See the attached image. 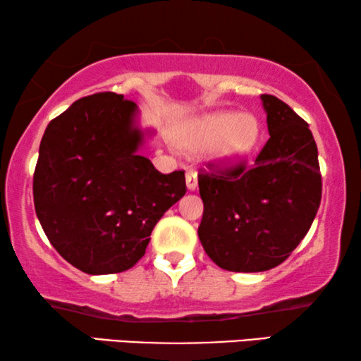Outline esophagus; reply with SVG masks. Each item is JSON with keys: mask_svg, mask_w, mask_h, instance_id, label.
<instances>
[{"mask_svg": "<svg viewBox=\"0 0 361 361\" xmlns=\"http://www.w3.org/2000/svg\"><path fill=\"white\" fill-rule=\"evenodd\" d=\"M185 182H187V189L190 192L197 189L199 185V176H197V171H189L185 174Z\"/></svg>", "mask_w": 361, "mask_h": 361, "instance_id": "34e87169", "label": "esophagus"}]
</instances>
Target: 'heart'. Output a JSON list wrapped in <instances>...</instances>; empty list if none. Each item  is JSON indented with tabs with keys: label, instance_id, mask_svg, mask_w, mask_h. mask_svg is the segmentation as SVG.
<instances>
[{
	"label": "heart",
	"instance_id": "1",
	"mask_svg": "<svg viewBox=\"0 0 361 361\" xmlns=\"http://www.w3.org/2000/svg\"><path fill=\"white\" fill-rule=\"evenodd\" d=\"M259 136L258 120L250 113L219 110L187 123L179 135L185 149H204L220 164H236L253 149Z\"/></svg>",
	"mask_w": 361,
	"mask_h": 361
}]
</instances>
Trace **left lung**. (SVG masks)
Instances as JSON below:
<instances>
[{
  "instance_id": "8db88e82",
  "label": "left lung",
  "mask_w": 361,
  "mask_h": 361,
  "mask_svg": "<svg viewBox=\"0 0 361 361\" xmlns=\"http://www.w3.org/2000/svg\"><path fill=\"white\" fill-rule=\"evenodd\" d=\"M269 140L253 167L199 174L204 216L199 238L215 264L261 273L289 258L322 199L317 145L289 105L261 95Z\"/></svg>"
}]
</instances>
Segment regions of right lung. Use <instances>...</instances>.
<instances>
[{"mask_svg":"<svg viewBox=\"0 0 361 361\" xmlns=\"http://www.w3.org/2000/svg\"><path fill=\"white\" fill-rule=\"evenodd\" d=\"M113 92L72 103L44 131L32 194L44 233L87 274L121 273L145 255L161 216L185 195L184 171L161 174L140 151L152 130Z\"/></svg>","mask_w":361,"mask_h":361,"instance_id":"obj_1","label":"right lung"}]
</instances>
